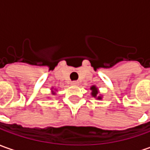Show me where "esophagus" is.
<instances>
[{
    "mask_svg": "<svg viewBox=\"0 0 150 150\" xmlns=\"http://www.w3.org/2000/svg\"><path fill=\"white\" fill-rule=\"evenodd\" d=\"M79 82L78 81H73V82H71V85H73V86H76V85H79Z\"/></svg>",
    "mask_w": 150,
    "mask_h": 150,
    "instance_id": "obj_1",
    "label": "esophagus"
}]
</instances>
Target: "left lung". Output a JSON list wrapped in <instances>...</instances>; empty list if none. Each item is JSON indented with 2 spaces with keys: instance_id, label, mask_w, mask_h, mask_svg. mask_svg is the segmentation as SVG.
Returning a JSON list of instances; mask_svg holds the SVG:
<instances>
[{
  "instance_id": "obj_1",
  "label": "left lung",
  "mask_w": 150,
  "mask_h": 150,
  "mask_svg": "<svg viewBox=\"0 0 150 150\" xmlns=\"http://www.w3.org/2000/svg\"><path fill=\"white\" fill-rule=\"evenodd\" d=\"M90 90L92 91V92H91V95H92V97H93L94 98H96L98 100H102V99H103V96H102L101 94L100 95H98L99 91H98V88L96 87V85H93V86H91V87H90Z\"/></svg>"
}]
</instances>
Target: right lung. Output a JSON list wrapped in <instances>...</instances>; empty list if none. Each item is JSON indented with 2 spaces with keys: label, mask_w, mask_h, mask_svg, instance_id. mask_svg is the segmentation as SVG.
I'll return each mask as SVG.
<instances>
[{
  "label": "right lung",
  "mask_w": 150,
  "mask_h": 150,
  "mask_svg": "<svg viewBox=\"0 0 150 150\" xmlns=\"http://www.w3.org/2000/svg\"><path fill=\"white\" fill-rule=\"evenodd\" d=\"M52 89H53V87L52 88V95H55V94H56V92H55L54 90H52ZM54 89H55V90L57 91V88H54Z\"/></svg>",
  "instance_id": "right-lung-1"
}]
</instances>
